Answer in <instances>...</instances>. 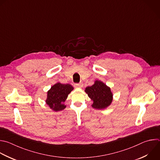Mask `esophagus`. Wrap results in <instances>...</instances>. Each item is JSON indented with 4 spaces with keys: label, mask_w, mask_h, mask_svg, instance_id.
Returning <instances> with one entry per match:
<instances>
[{
    "label": "esophagus",
    "mask_w": 160,
    "mask_h": 160,
    "mask_svg": "<svg viewBox=\"0 0 160 160\" xmlns=\"http://www.w3.org/2000/svg\"><path fill=\"white\" fill-rule=\"evenodd\" d=\"M75 88H82L83 86V84L82 83H75Z\"/></svg>",
    "instance_id": "34e87169"
}]
</instances>
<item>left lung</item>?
Returning <instances> with one entry per match:
<instances>
[{"label":"left lung","mask_w":160,"mask_h":160,"mask_svg":"<svg viewBox=\"0 0 160 160\" xmlns=\"http://www.w3.org/2000/svg\"><path fill=\"white\" fill-rule=\"evenodd\" d=\"M85 92L93 100L92 107L94 109H105L112 102L113 94L111 88L100 80H96L93 85L86 87Z\"/></svg>","instance_id":"obj_1"}]
</instances>
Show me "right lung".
<instances>
[{"mask_svg":"<svg viewBox=\"0 0 160 160\" xmlns=\"http://www.w3.org/2000/svg\"><path fill=\"white\" fill-rule=\"evenodd\" d=\"M73 90V87L68 83H57L48 91L46 103L54 111H62L66 108V105L63 103L65 102L68 94Z\"/></svg>","mask_w":160,"mask_h":160,"instance_id":"add662e5","label":"right lung"}]
</instances>
